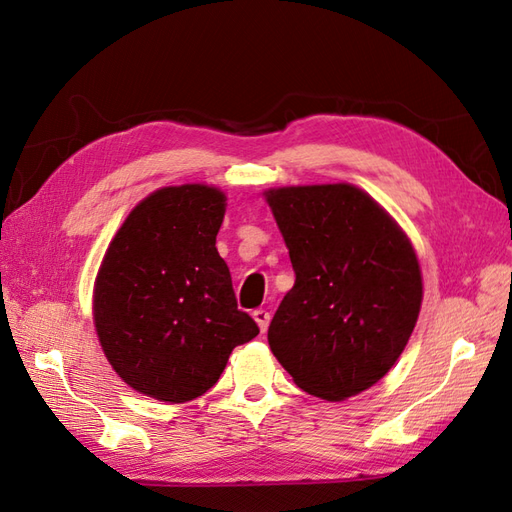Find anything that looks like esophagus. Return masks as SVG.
Returning <instances> with one entry per match:
<instances>
[{
  "label": "esophagus",
  "instance_id": "1",
  "mask_svg": "<svg viewBox=\"0 0 512 512\" xmlns=\"http://www.w3.org/2000/svg\"><path fill=\"white\" fill-rule=\"evenodd\" d=\"M254 316V320H256V324L260 327V331L265 333L267 329H269V322H271V314L267 312V309H256V312L252 314Z\"/></svg>",
  "mask_w": 512,
  "mask_h": 512
}]
</instances>
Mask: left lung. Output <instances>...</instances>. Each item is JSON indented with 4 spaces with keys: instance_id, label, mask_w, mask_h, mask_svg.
Segmentation results:
<instances>
[{
    "instance_id": "1",
    "label": "left lung",
    "mask_w": 512,
    "mask_h": 512,
    "mask_svg": "<svg viewBox=\"0 0 512 512\" xmlns=\"http://www.w3.org/2000/svg\"><path fill=\"white\" fill-rule=\"evenodd\" d=\"M265 196L297 275L269 327L275 359L309 395H359L395 365L414 331L423 301L414 247L350 183Z\"/></svg>"
}]
</instances>
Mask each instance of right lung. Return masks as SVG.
I'll list each match as a JSON object with an SVG mask.
<instances>
[{
  "label": "right lung",
  "instance_id": "right-lung-1",
  "mask_svg": "<svg viewBox=\"0 0 512 512\" xmlns=\"http://www.w3.org/2000/svg\"><path fill=\"white\" fill-rule=\"evenodd\" d=\"M224 213V192L209 185L153 192L121 224L96 277L94 322L108 363L166 404L207 393L230 352L260 333L237 307L215 247Z\"/></svg>",
  "mask_w": 512,
  "mask_h": 512
}]
</instances>
